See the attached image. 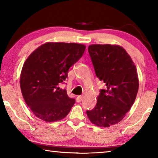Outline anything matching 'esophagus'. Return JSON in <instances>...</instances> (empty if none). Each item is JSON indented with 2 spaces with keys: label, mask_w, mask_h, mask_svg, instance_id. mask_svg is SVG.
I'll return each mask as SVG.
<instances>
[{
  "label": "esophagus",
  "mask_w": 158,
  "mask_h": 158,
  "mask_svg": "<svg viewBox=\"0 0 158 158\" xmlns=\"http://www.w3.org/2000/svg\"><path fill=\"white\" fill-rule=\"evenodd\" d=\"M83 98H84V96H83V95H79V96H77V101L78 102H81V101L82 100Z\"/></svg>",
  "instance_id": "1"
}]
</instances>
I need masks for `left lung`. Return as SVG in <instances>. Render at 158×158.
Returning a JSON list of instances; mask_svg holds the SVG:
<instances>
[{"label": "left lung", "mask_w": 158, "mask_h": 158, "mask_svg": "<svg viewBox=\"0 0 158 158\" xmlns=\"http://www.w3.org/2000/svg\"><path fill=\"white\" fill-rule=\"evenodd\" d=\"M88 49L96 76L106 89L100 90L96 106L86 114L96 126L109 127L124 118L135 100L139 85L137 68L118 44H91Z\"/></svg>", "instance_id": "1"}]
</instances>
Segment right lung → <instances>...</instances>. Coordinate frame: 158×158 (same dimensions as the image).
<instances>
[{"mask_svg":"<svg viewBox=\"0 0 158 158\" xmlns=\"http://www.w3.org/2000/svg\"><path fill=\"white\" fill-rule=\"evenodd\" d=\"M85 49L81 44L49 42L26 60L20 74L21 90L26 105L38 118L52 123L63 119L70 111L75 100L58 85Z\"/></svg>","mask_w":158,"mask_h":158,"instance_id":"right-lung-1","label":"right lung"}]
</instances>
